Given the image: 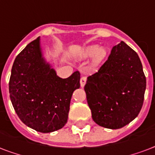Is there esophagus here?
Wrapping results in <instances>:
<instances>
[{
    "instance_id": "1",
    "label": "esophagus",
    "mask_w": 155,
    "mask_h": 155,
    "mask_svg": "<svg viewBox=\"0 0 155 155\" xmlns=\"http://www.w3.org/2000/svg\"><path fill=\"white\" fill-rule=\"evenodd\" d=\"M86 81H87V77L82 76V77L80 78V86L82 87H84L85 84H86Z\"/></svg>"
}]
</instances>
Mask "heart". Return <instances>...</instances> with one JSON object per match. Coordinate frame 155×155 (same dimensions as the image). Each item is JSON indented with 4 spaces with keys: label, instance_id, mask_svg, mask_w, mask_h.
Returning <instances> with one entry per match:
<instances>
[{
    "label": "heart",
    "instance_id": "heart-1",
    "mask_svg": "<svg viewBox=\"0 0 155 155\" xmlns=\"http://www.w3.org/2000/svg\"><path fill=\"white\" fill-rule=\"evenodd\" d=\"M107 54L105 47H98L97 45H88L80 48L76 52V56L79 58L86 59L92 57V60L95 64L99 63L103 60Z\"/></svg>",
    "mask_w": 155,
    "mask_h": 155
}]
</instances>
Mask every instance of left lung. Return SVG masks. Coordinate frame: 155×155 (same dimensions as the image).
I'll use <instances>...</instances> for the list:
<instances>
[{"label": "left lung", "mask_w": 155, "mask_h": 155, "mask_svg": "<svg viewBox=\"0 0 155 155\" xmlns=\"http://www.w3.org/2000/svg\"><path fill=\"white\" fill-rule=\"evenodd\" d=\"M146 87L139 57L121 41L99 71L87 77L84 91L93 120L112 130L128 125L142 109Z\"/></svg>", "instance_id": "obj_1"}]
</instances>
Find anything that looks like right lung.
Here are the masks:
<instances>
[{
    "label": "right lung",
    "instance_id": "obj_1",
    "mask_svg": "<svg viewBox=\"0 0 155 155\" xmlns=\"http://www.w3.org/2000/svg\"><path fill=\"white\" fill-rule=\"evenodd\" d=\"M80 74L67 79L42 57L38 37L18 54L8 83L11 102L20 120L41 133L60 130L68 121L73 92L80 87Z\"/></svg>",
    "mask_w": 155,
    "mask_h": 155
}]
</instances>
